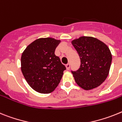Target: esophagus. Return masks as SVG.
<instances>
[{"instance_id": "esophagus-1", "label": "esophagus", "mask_w": 122, "mask_h": 122, "mask_svg": "<svg viewBox=\"0 0 122 122\" xmlns=\"http://www.w3.org/2000/svg\"><path fill=\"white\" fill-rule=\"evenodd\" d=\"M66 67L67 69V70H69L70 69V64L69 63H67V64H66Z\"/></svg>"}]
</instances>
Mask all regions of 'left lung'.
I'll use <instances>...</instances> for the list:
<instances>
[{
    "label": "left lung",
    "mask_w": 122,
    "mask_h": 122,
    "mask_svg": "<svg viewBox=\"0 0 122 122\" xmlns=\"http://www.w3.org/2000/svg\"><path fill=\"white\" fill-rule=\"evenodd\" d=\"M80 59V68L71 71L78 85L86 90L98 87L106 79L112 55L105 43L92 37H80L72 41Z\"/></svg>",
    "instance_id": "1"
}]
</instances>
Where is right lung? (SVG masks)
I'll list each match as a JSON object with an SVG mask.
<instances>
[{
  "label": "right lung",
  "mask_w": 122,
  "mask_h": 122,
  "mask_svg": "<svg viewBox=\"0 0 122 122\" xmlns=\"http://www.w3.org/2000/svg\"><path fill=\"white\" fill-rule=\"evenodd\" d=\"M60 43L53 38L37 39L22 54V73L30 87L39 93L53 92L66 69L55 54Z\"/></svg>",
  "instance_id": "right-lung-1"
}]
</instances>
